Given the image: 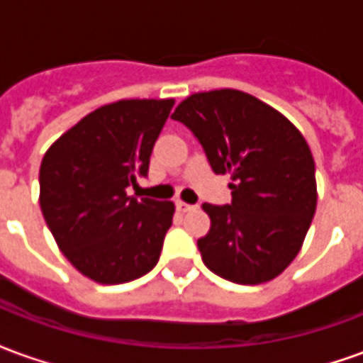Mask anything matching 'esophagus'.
I'll return each mask as SVG.
<instances>
[{"label": "esophagus", "instance_id": "esophagus-1", "mask_svg": "<svg viewBox=\"0 0 363 363\" xmlns=\"http://www.w3.org/2000/svg\"><path fill=\"white\" fill-rule=\"evenodd\" d=\"M177 210H179V212H190V210H194V206L186 204V202H182V200H177Z\"/></svg>", "mask_w": 363, "mask_h": 363}]
</instances>
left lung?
<instances>
[{"instance_id": "8db88e82", "label": "left lung", "mask_w": 363, "mask_h": 363, "mask_svg": "<svg viewBox=\"0 0 363 363\" xmlns=\"http://www.w3.org/2000/svg\"><path fill=\"white\" fill-rule=\"evenodd\" d=\"M171 118L196 135L231 204H202L210 231L204 264L223 280L257 286L280 276L303 245L317 208L315 161L301 132L257 96L216 89L186 96Z\"/></svg>"}]
</instances>
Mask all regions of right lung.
Masks as SVG:
<instances>
[{
	"label": "right lung",
	"instance_id": "right-lung-1",
	"mask_svg": "<svg viewBox=\"0 0 363 363\" xmlns=\"http://www.w3.org/2000/svg\"><path fill=\"white\" fill-rule=\"evenodd\" d=\"M173 99H124L89 112L44 153L40 210L72 264L99 284H124L157 264L173 202L128 196L145 177Z\"/></svg>",
	"mask_w": 363,
	"mask_h": 363
}]
</instances>
